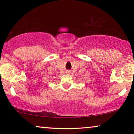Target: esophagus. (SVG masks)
I'll return each mask as SVG.
<instances>
[{"mask_svg":"<svg viewBox=\"0 0 134 134\" xmlns=\"http://www.w3.org/2000/svg\"><path fill=\"white\" fill-rule=\"evenodd\" d=\"M68 72H69V71H68Z\"/></svg>","mask_w":134,"mask_h":134,"instance_id":"esophagus-1","label":"esophagus"}]
</instances>
